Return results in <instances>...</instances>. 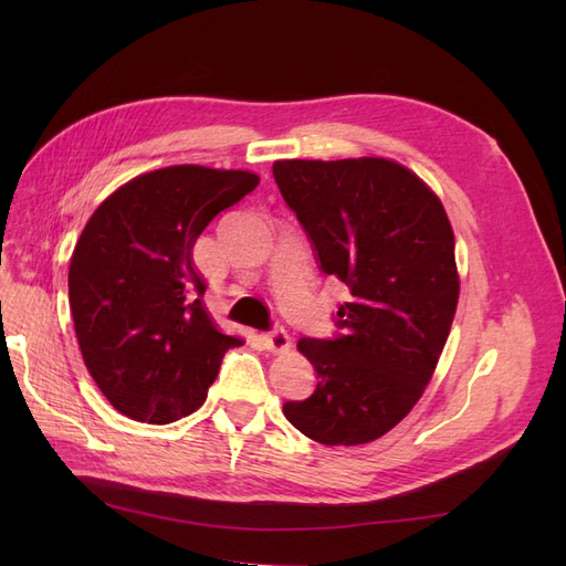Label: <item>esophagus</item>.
<instances>
[{
    "instance_id": "1",
    "label": "esophagus",
    "mask_w": 566,
    "mask_h": 566,
    "mask_svg": "<svg viewBox=\"0 0 566 566\" xmlns=\"http://www.w3.org/2000/svg\"><path fill=\"white\" fill-rule=\"evenodd\" d=\"M262 339H264V345H266L269 352H279L281 354V352L290 349V337H287L285 328H281V325H276V328H271L269 333H264Z\"/></svg>"
}]
</instances>
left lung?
<instances>
[{"label":"left lung","instance_id":"1","mask_svg":"<svg viewBox=\"0 0 566 566\" xmlns=\"http://www.w3.org/2000/svg\"><path fill=\"white\" fill-rule=\"evenodd\" d=\"M273 179L323 276L347 285L331 339L302 337L318 385L283 413L325 447L387 434L430 382L458 304L455 238L441 200L385 158L279 160Z\"/></svg>","mask_w":566,"mask_h":566}]
</instances>
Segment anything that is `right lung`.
Returning a JSON list of instances; mask_svg holds the SVG:
<instances>
[{
  "label": "right lung",
  "mask_w": 566,
  "mask_h": 566,
  "mask_svg": "<svg viewBox=\"0 0 566 566\" xmlns=\"http://www.w3.org/2000/svg\"><path fill=\"white\" fill-rule=\"evenodd\" d=\"M256 184L243 169L165 167L117 188L84 227L67 297L84 366L123 416L167 424L193 413L221 358L243 345L205 310L191 250Z\"/></svg>",
  "instance_id": "obj_1"
}]
</instances>
